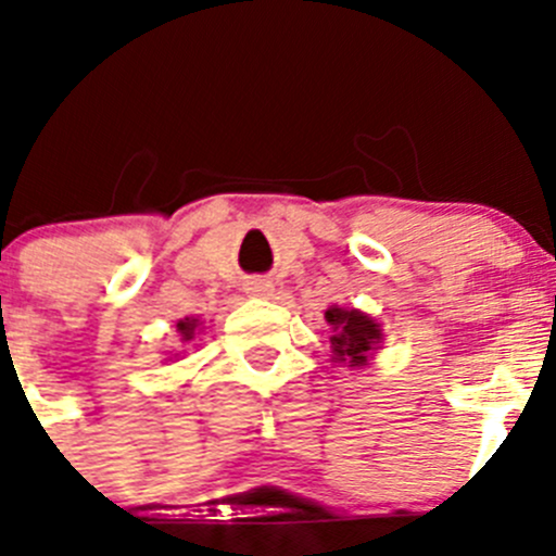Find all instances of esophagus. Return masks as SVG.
I'll use <instances>...</instances> for the list:
<instances>
[{"label":"esophagus","mask_w":556,"mask_h":556,"mask_svg":"<svg viewBox=\"0 0 556 556\" xmlns=\"http://www.w3.org/2000/svg\"><path fill=\"white\" fill-rule=\"evenodd\" d=\"M244 290L250 295H257V299H266V295H271L274 285L268 282V279H250V282L244 285Z\"/></svg>","instance_id":"1"}]
</instances>
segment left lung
<instances>
[{"instance_id": "1", "label": "left lung", "mask_w": 556, "mask_h": 556, "mask_svg": "<svg viewBox=\"0 0 556 556\" xmlns=\"http://www.w3.org/2000/svg\"><path fill=\"white\" fill-rule=\"evenodd\" d=\"M325 319L333 325V355L339 363H350V366H366V352L374 350L382 333L379 325L374 323L368 314L355 309H328Z\"/></svg>"}]
</instances>
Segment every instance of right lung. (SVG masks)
Returning a JSON list of instances; mask_svg holds the SVG:
<instances>
[{
    "label": "right lung",
    "mask_w": 556,
    "mask_h": 556,
    "mask_svg": "<svg viewBox=\"0 0 556 556\" xmlns=\"http://www.w3.org/2000/svg\"><path fill=\"white\" fill-rule=\"evenodd\" d=\"M177 328H179V333H182V339H185V341H190V339H193L195 319H182V323H179Z\"/></svg>",
    "instance_id": "obj_1"
}]
</instances>
